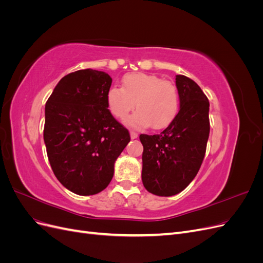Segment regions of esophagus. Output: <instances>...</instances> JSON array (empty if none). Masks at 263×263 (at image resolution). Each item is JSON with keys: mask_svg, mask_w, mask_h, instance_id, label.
Returning <instances> with one entry per match:
<instances>
[{"mask_svg": "<svg viewBox=\"0 0 263 263\" xmlns=\"http://www.w3.org/2000/svg\"><path fill=\"white\" fill-rule=\"evenodd\" d=\"M138 137V134L135 133V132H130V138L132 139H136Z\"/></svg>", "mask_w": 263, "mask_h": 263, "instance_id": "obj_1", "label": "esophagus"}]
</instances>
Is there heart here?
I'll list each match as a JSON object with an SVG mask.
<instances>
[{"mask_svg":"<svg viewBox=\"0 0 263 263\" xmlns=\"http://www.w3.org/2000/svg\"><path fill=\"white\" fill-rule=\"evenodd\" d=\"M135 113L127 123L136 128L151 125L154 129H163L176 119L180 97L177 86L149 73H128L124 76L122 87L112 86L106 93L108 110L117 119L128 116L135 107Z\"/></svg>","mask_w":263,"mask_h":263,"instance_id":"1","label":"heart"}]
</instances>
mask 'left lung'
<instances>
[{
    "label": "left lung",
    "instance_id": "obj_1",
    "mask_svg": "<svg viewBox=\"0 0 263 263\" xmlns=\"http://www.w3.org/2000/svg\"><path fill=\"white\" fill-rule=\"evenodd\" d=\"M180 110L157 135L141 134V180L148 192L172 196L184 190L201 168L210 136V102L192 79L177 76Z\"/></svg>",
    "mask_w": 263,
    "mask_h": 263
}]
</instances>
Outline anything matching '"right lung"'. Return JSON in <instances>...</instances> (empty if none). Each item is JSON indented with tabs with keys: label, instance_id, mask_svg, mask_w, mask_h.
<instances>
[{
	"label": "right lung",
	"instance_id": "obj_1",
	"mask_svg": "<svg viewBox=\"0 0 263 263\" xmlns=\"http://www.w3.org/2000/svg\"><path fill=\"white\" fill-rule=\"evenodd\" d=\"M112 78L78 70L63 77L46 103L44 140L55 178L78 195H94L108 184L114 163L130 141L110 114L106 93Z\"/></svg>",
	"mask_w": 263,
	"mask_h": 263
}]
</instances>
